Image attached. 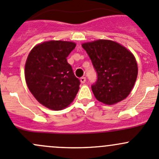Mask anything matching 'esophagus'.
<instances>
[{"label": "esophagus", "instance_id": "obj_1", "mask_svg": "<svg viewBox=\"0 0 159 159\" xmlns=\"http://www.w3.org/2000/svg\"><path fill=\"white\" fill-rule=\"evenodd\" d=\"M80 80H81V82L82 83V84H84V83H85V81H86V78H85V77H81V78H80Z\"/></svg>", "mask_w": 159, "mask_h": 159}]
</instances>
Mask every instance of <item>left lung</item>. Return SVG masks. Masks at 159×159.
Returning a JSON list of instances; mask_svg holds the SVG:
<instances>
[{
  "label": "left lung",
  "instance_id": "8db88e82",
  "mask_svg": "<svg viewBox=\"0 0 159 159\" xmlns=\"http://www.w3.org/2000/svg\"><path fill=\"white\" fill-rule=\"evenodd\" d=\"M98 74L91 88L98 101L111 105L123 101L133 89L138 75L134 56L116 42L98 39L83 43Z\"/></svg>",
  "mask_w": 159,
  "mask_h": 159
}]
</instances>
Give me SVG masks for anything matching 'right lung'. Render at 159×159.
<instances>
[{
	"instance_id": "add662e5",
	"label": "right lung",
	"mask_w": 159,
	"mask_h": 159,
	"mask_svg": "<svg viewBox=\"0 0 159 159\" xmlns=\"http://www.w3.org/2000/svg\"><path fill=\"white\" fill-rule=\"evenodd\" d=\"M75 46L72 42L52 40L36 46L28 56L26 84L35 98L49 109L67 107L79 90V79L66 58Z\"/></svg>"
}]
</instances>
